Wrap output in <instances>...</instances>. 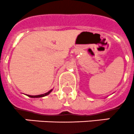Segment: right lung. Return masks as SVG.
<instances>
[{"label":"right lung","mask_w":134,"mask_h":134,"mask_svg":"<svg viewBox=\"0 0 134 134\" xmlns=\"http://www.w3.org/2000/svg\"><path fill=\"white\" fill-rule=\"evenodd\" d=\"M53 91V89H51V90H50L49 91H48V92H46V93L42 94L36 95V96H31V95L26 94V96H29V97H30V98H42V97H44V96H47V95L51 93V91Z\"/></svg>","instance_id":"right-lung-1"}]
</instances>
